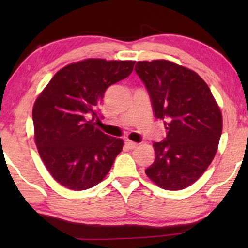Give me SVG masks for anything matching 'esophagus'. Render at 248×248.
<instances>
[{"label":"esophagus","instance_id":"esophagus-1","mask_svg":"<svg viewBox=\"0 0 248 248\" xmlns=\"http://www.w3.org/2000/svg\"><path fill=\"white\" fill-rule=\"evenodd\" d=\"M125 144H126L127 148H130V149H135L138 147L137 142H133V141H130V140L125 141Z\"/></svg>","mask_w":248,"mask_h":248}]
</instances>
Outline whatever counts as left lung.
I'll return each instance as SVG.
<instances>
[{
    "label": "left lung",
    "mask_w": 248,
    "mask_h": 248,
    "mask_svg": "<svg viewBox=\"0 0 248 248\" xmlns=\"http://www.w3.org/2000/svg\"><path fill=\"white\" fill-rule=\"evenodd\" d=\"M135 72L147 88L155 116L167 135L155 142L145 174L159 187L179 191L201 177L215 158L222 116L210 88L194 71L166 60L143 61Z\"/></svg>",
    "instance_id": "8db88e82"
}]
</instances>
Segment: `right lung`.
I'll return each mask as SVG.
<instances>
[{"mask_svg":"<svg viewBox=\"0 0 248 248\" xmlns=\"http://www.w3.org/2000/svg\"><path fill=\"white\" fill-rule=\"evenodd\" d=\"M134 61L89 59L52 78L32 108L35 142L47 170L73 191L93 187L110 170L123 140L96 126L98 106L111 84L127 78Z\"/></svg>","mask_w":248,"mask_h":248,"instance_id":"add662e5","label":"right lung"}]
</instances>
